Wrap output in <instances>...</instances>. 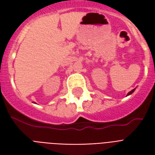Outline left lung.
Wrapping results in <instances>:
<instances>
[{
    "instance_id": "1",
    "label": "left lung",
    "mask_w": 155,
    "mask_h": 155,
    "mask_svg": "<svg viewBox=\"0 0 155 155\" xmlns=\"http://www.w3.org/2000/svg\"><path fill=\"white\" fill-rule=\"evenodd\" d=\"M134 90H135V89H134V90H132V91H130V92H129V93H128V95H129V94H132V93H133L134 91Z\"/></svg>"
}]
</instances>
